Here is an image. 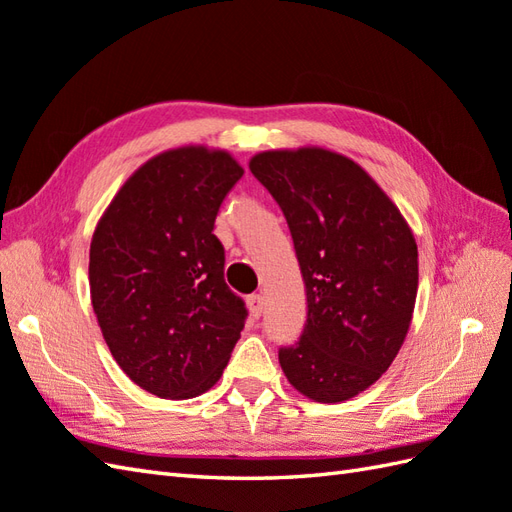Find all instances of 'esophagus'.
Masks as SVG:
<instances>
[{"instance_id": "esophagus-1", "label": "esophagus", "mask_w": 512, "mask_h": 512, "mask_svg": "<svg viewBox=\"0 0 512 512\" xmlns=\"http://www.w3.org/2000/svg\"><path fill=\"white\" fill-rule=\"evenodd\" d=\"M248 310H251L253 318H259L261 314H264V296L261 294L248 296Z\"/></svg>"}]
</instances>
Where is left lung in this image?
Instances as JSON below:
<instances>
[{
	"label": "left lung",
	"instance_id": "left-lung-1",
	"mask_svg": "<svg viewBox=\"0 0 512 512\" xmlns=\"http://www.w3.org/2000/svg\"><path fill=\"white\" fill-rule=\"evenodd\" d=\"M248 168L288 220L305 281L303 334L279 349V364L301 395L347 401L388 371L406 340L417 242L395 202L344 154L268 150Z\"/></svg>",
	"mask_w": 512,
	"mask_h": 512
}]
</instances>
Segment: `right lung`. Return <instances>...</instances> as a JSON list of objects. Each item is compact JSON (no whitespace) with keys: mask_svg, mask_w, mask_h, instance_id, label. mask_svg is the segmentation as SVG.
<instances>
[{"mask_svg":"<svg viewBox=\"0 0 512 512\" xmlns=\"http://www.w3.org/2000/svg\"><path fill=\"white\" fill-rule=\"evenodd\" d=\"M242 174L224 150L161 152L95 227L89 288L102 336L122 371L161 399L207 392L244 329L246 307L224 281V248L213 235Z\"/></svg>","mask_w":512,"mask_h":512,"instance_id":"obj_1","label":"right lung"}]
</instances>
